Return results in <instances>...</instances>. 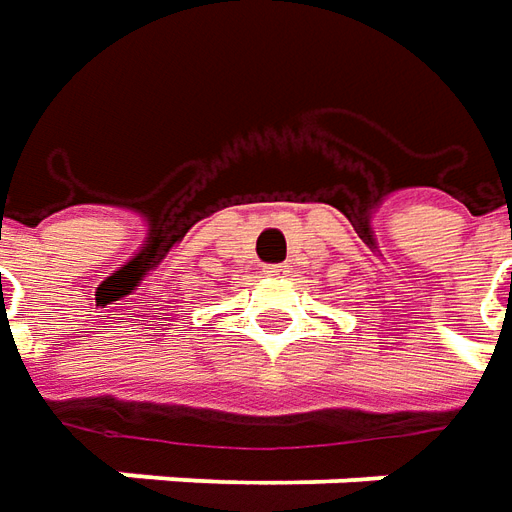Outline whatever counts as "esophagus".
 <instances>
[{
    "instance_id": "1",
    "label": "esophagus",
    "mask_w": 512,
    "mask_h": 512,
    "mask_svg": "<svg viewBox=\"0 0 512 512\" xmlns=\"http://www.w3.org/2000/svg\"><path fill=\"white\" fill-rule=\"evenodd\" d=\"M266 277H280V274H286V263H269L266 269H263Z\"/></svg>"
}]
</instances>
